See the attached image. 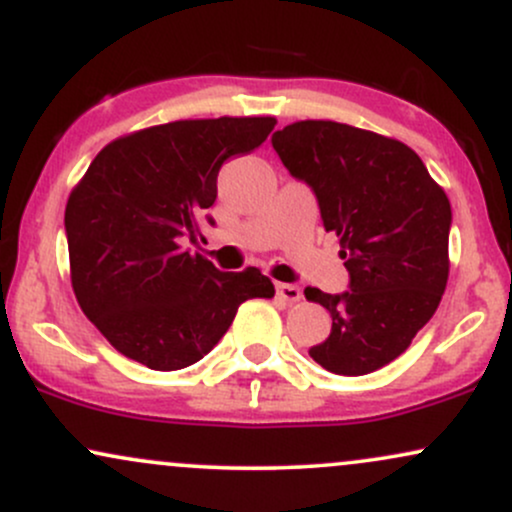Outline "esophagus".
Segmentation results:
<instances>
[{"mask_svg":"<svg viewBox=\"0 0 512 512\" xmlns=\"http://www.w3.org/2000/svg\"><path fill=\"white\" fill-rule=\"evenodd\" d=\"M276 296L286 303H298L303 298V291L296 284H276Z\"/></svg>","mask_w":512,"mask_h":512,"instance_id":"obj_1","label":"esophagus"}]
</instances>
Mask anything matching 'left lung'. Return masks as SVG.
I'll return each instance as SVG.
<instances>
[{
	"instance_id": "left-lung-1",
	"label": "left lung",
	"mask_w": 512,
	"mask_h": 512,
	"mask_svg": "<svg viewBox=\"0 0 512 512\" xmlns=\"http://www.w3.org/2000/svg\"><path fill=\"white\" fill-rule=\"evenodd\" d=\"M272 146L313 187L351 276L339 296L305 289L332 315L330 337L310 356L337 375L373 373L409 349L443 298L450 199L416 151L368 129L301 120L274 132Z\"/></svg>"
}]
</instances>
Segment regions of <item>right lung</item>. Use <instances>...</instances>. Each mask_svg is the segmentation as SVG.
Segmentation results:
<instances>
[{
  "mask_svg": "<svg viewBox=\"0 0 512 512\" xmlns=\"http://www.w3.org/2000/svg\"><path fill=\"white\" fill-rule=\"evenodd\" d=\"M274 125L178 120L125 134L91 161L64 211L69 272L84 315L122 356L187 368L219 344L240 303L274 296L257 267L221 272L182 248L214 204L223 161L257 149Z\"/></svg>",
  "mask_w": 512,
  "mask_h": 512,
  "instance_id": "1",
  "label": "right lung"
}]
</instances>
